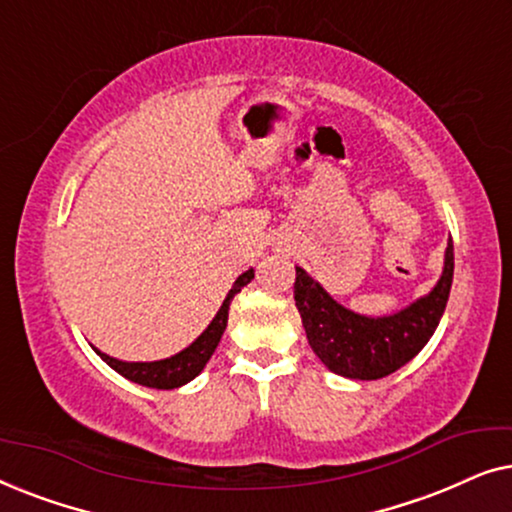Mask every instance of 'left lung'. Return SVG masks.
<instances>
[{
  "mask_svg": "<svg viewBox=\"0 0 512 512\" xmlns=\"http://www.w3.org/2000/svg\"><path fill=\"white\" fill-rule=\"evenodd\" d=\"M454 275V247L447 242L445 270L436 289L391 317L370 319L335 303L319 282L296 268L293 298L314 354L324 366L352 380H380L396 373L436 333Z\"/></svg>",
  "mask_w": 512,
  "mask_h": 512,
  "instance_id": "left-lung-1",
  "label": "left lung"
}]
</instances>
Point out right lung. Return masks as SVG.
Instances as JSON below:
<instances>
[{"mask_svg": "<svg viewBox=\"0 0 512 512\" xmlns=\"http://www.w3.org/2000/svg\"><path fill=\"white\" fill-rule=\"evenodd\" d=\"M251 279H254V270H247L244 275L237 277V282L233 284V289H230L226 300H223L221 310L216 312L212 324L207 326V331L202 333L191 347H186L184 352L170 356V359L151 361V363H125V361L111 359V356L97 352V349L95 352L100 354L102 361H107L116 373L128 377L130 382H137L142 384V387H151V389H177L181 384L191 382L193 377L205 368L209 356L214 354L216 345H219L223 331H226L230 300H233L235 293H240L242 286H247Z\"/></svg>", "mask_w": 512, "mask_h": 512, "instance_id": "right-lung-1", "label": "right lung"}]
</instances>
